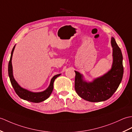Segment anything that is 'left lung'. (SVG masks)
<instances>
[{
  "label": "left lung",
  "instance_id": "obj_1",
  "mask_svg": "<svg viewBox=\"0 0 132 132\" xmlns=\"http://www.w3.org/2000/svg\"><path fill=\"white\" fill-rule=\"evenodd\" d=\"M112 64L108 72L92 81H87L83 75L75 72V89L82 99L92 102H102L109 99L117 90L122 80L124 69L122 55L114 38L111 37Z\"/></svg>",
  "mask_w": 132,
  "mask_h": 132
}]
</instances>
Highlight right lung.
I'll use <instances>...</instances> for the list:
<instances>
[{
    "instance_id": "right-lung-1",
    "label": "right lung",
    "mask_w": 132,
    "mask_h": 132,
    "mask_svg": "<svg viewBox=\"0 0 132 132\" xmlns=\"http://www.w3.org/2000/svg\"><path fill=\"white\" fill-rule=\"evenodd\" d=\"M15 46H16V45L14 46L13 49H12L10 60L8 64V75L10 79V81L12 87L14 88V89L15 92H16L17 94L21 99L34 103H39L43 102V101L47 100L48 97H50V95L51 94L53 89V83L55 79L57 77H59V76H60L61 73L54 75L53 77L52 78L50 85H49V87L44 91L39 92H33L30 91L26 89H24L22 87H21L14 79L13 74V67H12V56H13V51L15 48Z\"/></svg>"
}]
</instances>
